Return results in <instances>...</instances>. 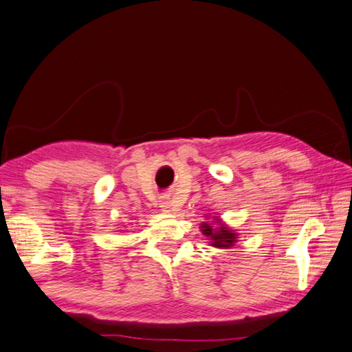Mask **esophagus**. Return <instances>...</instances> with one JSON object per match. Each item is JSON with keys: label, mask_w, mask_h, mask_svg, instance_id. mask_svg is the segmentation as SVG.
Instances as JSON below:
<instances>
[{"label": "esophagus", "mask_w": 352, "mask_h": 352, "mask_svg": "<svg viewBox=\"0 0 352 352\" xmlns=\"http://www.w3.org/2000/svg\"><path fill=\"white\" fill-rule=\"evenodd\" d=\"M158 201H160V208H162L163 211H166V212L175 211V205H174V201H172L169 195H162Z\"/></svg>", "instance_id": "obj_1"}]
</instances>
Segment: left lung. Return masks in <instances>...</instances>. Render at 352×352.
<instances>
[{
  "mask_svg": "<svg viewBox=\"0 0 352 352\" xmlns=\"http://www.w3.org/2000/svg\"><path fill=\"white\" fill-rule=\"evenodd\" d=\"M201 233L205 236L210 237L212 241V245L214 247H223V248H228L234 243L236 241V233L233 231H230L226 226L220 225L216 226V223H201Z\"/></svg>",
  "mask_w": 352,
  "mask_h": 352,
  "instance_id": "left-lung-1",
  "label": "left lung"
}]
</instances>
